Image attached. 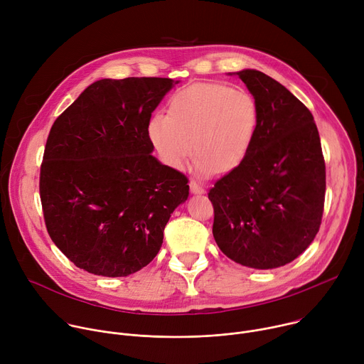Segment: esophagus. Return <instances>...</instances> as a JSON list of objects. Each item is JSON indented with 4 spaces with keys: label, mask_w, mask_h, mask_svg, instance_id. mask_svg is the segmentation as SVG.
I'll list each match as a JSON object with an SVG mask.
<instances>
[{
    "label": "esophagus",
    "mask_w": 364,
    "mask_h": 364,
    "mask_svg": "<svg viewBox=\"0 0 364 364\" xmlns=\"http://www.w3.org/2000/svg\"><path fill=\"white\" fill-rule=\"evenodd\" d=\"M190 191H191L193 194H201V193H204V188H203L198 183H196L194 180H191V181H190Z\"/></svg>",
    "instance_id": "1"
}]
</instances>
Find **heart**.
<instances>
[{
  "mask_svg": "<svg viewBox=\"0 0 364 364\" xmlns=\"http://www.w3.org/2000/svg\"><path fill=\"white\" fill-rule=\"evenodd\" d=\"M257 128L259 108L249 92L196 83L170 97L167 115H152L148 136L173 168L181 170L194 151L201 174H228L246 160Z\"/></svg>",
  "mask_w": 364,
  "mask_h": 364,
  "instance_id": "obj_1",
  "label": "heart"
}]
</instances>
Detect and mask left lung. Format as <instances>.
I'll list each match as a JSON object with an SVG mask.
<instances>
[{
    "label": "left lung",
    "instance_id": "obj_1",
    "mask_svg": "<svg viewBox=\"0 0 364 364\" xmlns=\"http://www.w3.org/2000/svg\"><path fill=\"white\" fill-rule=\"evenodd\" d=\"M259 108L246 160L209 190L213 236L236 264L272 269L292 262L320 230L326 163L313 114L268 75L236 73Z\"/></svg>",
    "mask_w": 364,
    "mask_h": 364
}]
</instances>
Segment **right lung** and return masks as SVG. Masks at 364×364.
Returning <instances> with one entry per match:
<instances>
[{
    "instance_id": "right-lung-1",
    "label": "right lung",
    "mask_w": 364,
    "mask_h": 364,
    "mask_svg": "<svg viewBox=\"0 0 364 364\" xmlns=\"http://www.w3.org/2000/svg\"><path fill=\"white\" fill-rule=\"evenodd\" d=\"M168 77L102 79L55 121L40 167L47 232L77 268L128 277L157 256L188 178L151 152V114ZM178 83V82H176Z\"/></svg>"
}]
</instances>
